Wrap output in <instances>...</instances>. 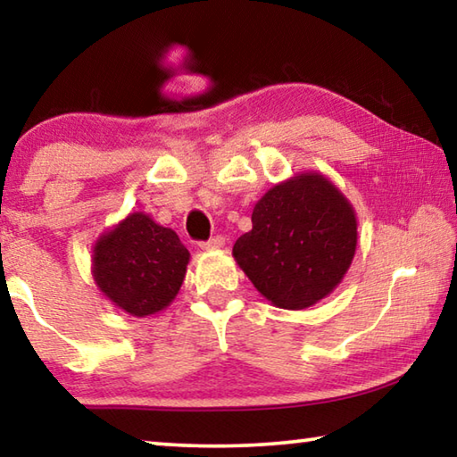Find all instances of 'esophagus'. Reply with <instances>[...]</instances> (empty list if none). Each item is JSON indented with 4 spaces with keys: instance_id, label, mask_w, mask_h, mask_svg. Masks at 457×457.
I'll use <instances>...</instances> for the list:
<instances>
[{
    "instance_id": "34e87169",
    "label": "esophagus",
    "mask_w": 457,
    "mask_h": 457,
    "mask_svg": "<svg viewBox=\"0 0 457 457\" xmlns=\"http://www.w3.org/2000/svg\"><path fill=\"white\" fill-rule=\"evenodd\" d=\"M223 244H226V237H223V236H213V237L207 239V242L201 244V247H221Z\"/></svg>"
}]
</instances>
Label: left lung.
Segmentation results:
<instances>
[{
	"mask_svg": "<svg viewBox=\"0 0 457 457\" xmlns=\"http://www.w3.org/2000/svg\"><path fill=\"white\" fill-rule=\"evenodd\" d=\"M354 247L357 220L349 201L322 175H300L258 201L234 258L268 300L298 311L337 288Z\"/></svg>",
	"mask_w": 457,
	"mask_h": 457,
	"instance_id": "obj_1",
	"label": "left lung"
}]
</instances>
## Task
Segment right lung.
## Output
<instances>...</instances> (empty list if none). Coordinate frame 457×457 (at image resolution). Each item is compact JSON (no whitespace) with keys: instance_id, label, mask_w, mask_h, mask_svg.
<instances>
[{"instance_id":"obj_1","label":"right lung","mask_w":457,"mask_h":457,"mask_svg":"<svg viewBox=\"0 0 457 457\" xmlns=\"http://www.w3.org/2000/svg\"><path fill=\"white\" fill-rule=\"evenodd\" d=\"M189 262L187 247L173 229L149 215L130 213L95 247V280L122 311L149 316L179 292Z\"/></svg>"}]
</instances>
